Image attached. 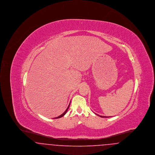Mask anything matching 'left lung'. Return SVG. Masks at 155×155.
<instances>
[{
	"mask_svg": "<svg viewBox=\"0 0 155 155\" xmlns=\"http://www.w3.org/2000/svg\"><path fill=\"white\" fill-rule=\"evenodd\" d=\"M96 115H97L98 116H100L101 117H104V118H105V117H106V116H99V115H98V114H96Z\"/></svg>",
	"mask_w": 155,
	"mask_h": 155,
	"instance_id": "left-lung-1",
	"label": "left lung"
}]
</instances>
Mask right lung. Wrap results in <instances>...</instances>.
Masks as SVG:
<instances>
[{
    "instance_id": "1",
    "label": "right lung",
    "mask_w": 155,
    "mask_h": 155,
    "mask_svg": "<svg viewBox=\"0 0 155 155\" xmlns=\"http://www.w3.org/2000/svg\"><path fill=\"white\" fill-rule=\"evenodd\" d=\"M70 104H69V105H68V106L67 107V108L66 110H65V111L63 113V114H61L60 116H58V117H56V118H61V117H62L63 116H64L65 115V114L66 113L67 111V110H68V108H69V106H70Z\"/></svg>"
}]
</instances>
